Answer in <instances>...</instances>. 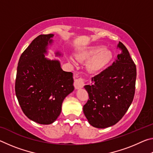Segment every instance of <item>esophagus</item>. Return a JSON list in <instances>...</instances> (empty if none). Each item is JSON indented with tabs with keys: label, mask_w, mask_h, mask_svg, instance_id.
<instances>
[{
	"label": "esophagus",
	"mask_w": 153,
	"mask_h": 153,
	"mask_svg": "<svg viewBox=\"0 0 153 153\" xmlns=\"http://www.w3.org/2000/svg\"><path fill=\"white\" fill-rule=\"evenodd\" d=\"M85 85V79L82 77H79L76 79L74 82V86L76 89H80L84 86Z\"/></svg>",
	"instance_id": "34e87169"
}]
</instances>
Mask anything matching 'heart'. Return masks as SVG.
Listing matches in <instances>:
<instances>
[{
    "label": "heart",
    "mask_w": 153,
    "mask_h": 153,
    "mask_svg": "<svg viewBox=\"0 0 153 153\" xmlns=\"http://www.w3.org/2000/svg\"><path fill=\"white\" fill-rule=\"evenodd\" d=\"M77 57L80 61H88V69L90 71L96 73L106 68L113 59L112 53L104 46L95 45L79 52ZM70 60L72 59L70 58Z\"/></svg>",
    "instance_id": "obj_1"
}]
</instances>
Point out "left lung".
Segmentation results:
<instances>
[{
    "label": "left lung",
    "mask_w": 153,
    "mask_h": 153,
    "mask_svg": "<svg viewBox=\"0 0 153 153\" xmlns=\"http://www.w3.org/2000/svg\"><path fill=\"white\" fill-rule=\"evenodd\" d=\"M121 53L111 66L92 77V84L84 86L89 98L83 111L90 125L106 128L117 123L133 101L136 67L123 43Z\"/></svg>",
    "instance_id": "8db88e82"
}]
</instances>
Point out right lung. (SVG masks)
I'll use <instances>...</instances> for the list:
<instances>
[{
    "label": "right lung",
    "instance_id": "1",
    "mask_svg": "<svg viewBox=\"0 0 153 153\" xmlns=\"http://www.w3.org/2000/svg\"><path fill=\"white\" fill-rule=\"evenodd\" d=\"M53 36L40 35L31 42L20 56L15 79V94L23 112L44 125L57 119L65 98L74 90L73 74L44 55Z\"/></svg>",
    "mask_w": 153,
    "mask_h": 153
}]
</instances>
